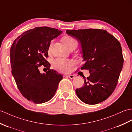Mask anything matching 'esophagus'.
<instances>
[{
  "label": "esophagus",
  "mask_w": 132,
  "mask_h": 132,
  "mask_svg": "<svg viewBox=\"0 0 132 132\" xmlns=\"http://www.w3.org/2000/svg\"><path fill=\"white\" fill-rule=\"evenodd\" d=\"M67 76H68V77L71 79H73L75 78V76L74 75H67Z\"/></svg>",
  "instance_id": "obj_1"
}]
</instances>
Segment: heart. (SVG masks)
Segmentation results:
<instances>
[{
	"mask_svg": "<svg viewBox=\"0 0 132 132\" xmlns=\"http://www.w3.org/2000/svg\"><path fill=\"white\" fill-rule=\"evenodd\" d=\"M62 40L69 50L72 48L77 47L78 45V42L77 40L70 36H64L62 38ZM52 44L50 45V50ZM72 65L73 63L72 61L66 59H60V58L55 59L53 62V65L55 68L63 72H66L68 71L69 67L72 66Z\"/></svg>",
	"mask_w": 132,
	"mask_h": 132,
	"instance_id": "heart-1",
	"label": "heart"
}]
</instances>
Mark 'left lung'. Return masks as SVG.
Here are the masks:
<instances>
[{
  "label": "left lung",
  "mask_w": 132,
  "mask_h": 132,
  "mask_svg": "<svg viewBox=\"0 0 132 132\" xmlns=\"http://www.w3.org/2000/svg\"><path fill=\"white\" fill-rule=\"evenodd\" d=\"M66 32L80 42L84 63L81 70L90 75L84 85L76 89L78 98L88 105L108 99L117 85L124 63L120 42L105 30H67Z\"/></svg>",
  "instance_id": "1"
}]
</instances>
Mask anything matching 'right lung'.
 <instances>
[{"label": "right lung", "mask_w": 132, "mask_h": 132, "mask_svg": "<svg viewBox=\"0 0 132 132\" xmlns=\"http://www.w3.org/2000/svg\"><path fill=\"white\" fill-rule=\"evenodd\" d=\"M62 31L49 27H36L16 39L10 51L12 73L22 96L35 103H42L54 96L62 75L50 69L45 60L52 40ZM43 65L45 73L38 67Z\"/></svg>", "instance_id": "1"}]
</instances>
